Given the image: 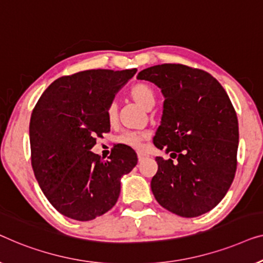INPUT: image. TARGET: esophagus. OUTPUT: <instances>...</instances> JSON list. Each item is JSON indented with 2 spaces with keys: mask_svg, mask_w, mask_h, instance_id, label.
<instances>
[{
  "mask_svg": "<svg viewBox=\"0 0 263 263\" xmlns=\"http://www.w3.org/2000/svg\"><path fill=\"white\" fill-rule=\"evenodd\" d=\"M137 156H138V161L142 162L147 157V155L145 153H142V151H138V153H137Z\"/></svg>",
  "mask_w": 263,
  "mask_h": 263,
  "instance_id": "esophagus-1",
  "label": "esophagus"
}]
</instances>
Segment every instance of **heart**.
<instances>
[{
	"label": "heart",
	"instance_id": "obj_1",
	"mask_svg": "<svg viewBox=\"0 0 263 263\" xmlns=\"http://www.w3.org/2000/svg\"><path fill=\"white\" fill-rule=\"evenodd\" d=\"M131 99L138 105L140 108L150 110L155 106L156 102V96L153 87L147 83H137L130 89ZM117 116V106L116 103H110L108 109H107V118L109 121H113ZM145 139V135L140 132H125L118 137V142L125 145L138 147Z\"/></svg>",
	"mask_w": 263,
	"mask_h": 263
}]
</instances>
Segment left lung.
Masks as SVG:
<instances>
[{
    "label": "left lung",
    "mask_w": 263,
    "mask_h": 263,
    "mask_svg": "<svg viewBox=\"0 0 263 263\" xmlns=\"http://www.w3.org/2000/svg\"><path fill=\"white\" fill-rule=\"evenodd\" d=\"M164 98L154 145L173 160L156 157L151 191L158 204L192 218L214 209L228 193L237 167L238 120L221 84L209 72L182 64L144 69Z\"/></svg>",
    "instance_id": "left-lung-1"
}]
</instances>
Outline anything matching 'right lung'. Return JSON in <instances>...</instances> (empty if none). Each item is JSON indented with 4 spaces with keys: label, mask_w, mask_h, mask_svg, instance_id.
<instances>
[{
    "label": "right lung",
    "mask_w": 263,
    "mask_h": 263,
    "mask_svg": "<svg viewBox=\"0 0 263 263\" xmlns=\"http://www.w3.org/2000/svg\"><path fill=\"white\" fill-rule=\"evenodd\" d=\"M137 69L86 70L50 84L29 123L31 160L47 200L63 216L87 221L116 205L121 177L136 167L137 154L117 145L109 160L91 151L95 137L110 130L107 109Z\"/></svg>",
    "instance_id": "right-lung-1"
}]
</instances>
